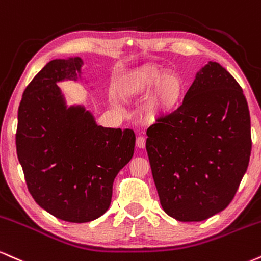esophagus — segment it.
<instances>
[{
    "label": "esophagus",
    "instance_id": "1",
    "mask_svg": "<svg viewBox=\"0 0 261 261\" xmlns=\"http://www.w3.org/2000/svg\"><path fill=\"white\" fill-rule=\"evenodd\" d=\"M137 146L139 149L145 148V138H144V137H138L137 138Z\"/></svg>",
    "mask_w": 261,
    "mask_h": 261
}]
</instances>
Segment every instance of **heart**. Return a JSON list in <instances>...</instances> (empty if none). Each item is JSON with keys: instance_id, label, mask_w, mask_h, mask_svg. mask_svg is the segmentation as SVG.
<instances>
[{"instance_id": "1", "label": "heart", "mask_w": 261, "mask_h": 261, "mask_svg": "<svg viewBox=\"0 0 261 261\" xmlns=\"http://www.w3.org/2000/svg\"><path fill=\"white\" fill-rule=\"evenodd\" d=\"M185 90L182 76L156 66L133 70L119 84L121 94L130 99H144L151 93L148 110L154 117L173 115L182 105Z\"/></svg>"}]
</instances>
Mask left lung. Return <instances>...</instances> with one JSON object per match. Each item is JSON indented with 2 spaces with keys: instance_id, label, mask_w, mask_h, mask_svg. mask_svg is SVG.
<instances>
[{
  "instance_id": "1",
  "label": "left lung",
  "mask_w": 261,
  "mask_h": 261,
  "mask_svg": "<svg viewBox=\"0 0 261 261\" xmlns=\"http://www.w3.org/2000/svg\"><path fill=\"white\" fill-rule=\"evenodd\" d=\"M152 178L162 209L183 222L203 221L228 206L249 164V109L220 63L195 75L182 106L149 127Z\"/></svg>"
}]
</instances>
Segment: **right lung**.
<instances>
[{"mask_svg":"<svg viewBox=\"0 0 261 261\" xmlns=\"http://www.w3.org/2000/svg\"><path fill=\"white\" fill-rule=\"evenodd\" d=\"M83 60H52L21 97L18 160L34 200L57 219L89 222L111 204L113 180L133 158V129L97 125L83 105L67 106L57 87L82 78Z\"/></svg>","mask_w":261,"mask_h":261,"instance_id":"obj_1","label":"right lung"}]
</instances>
